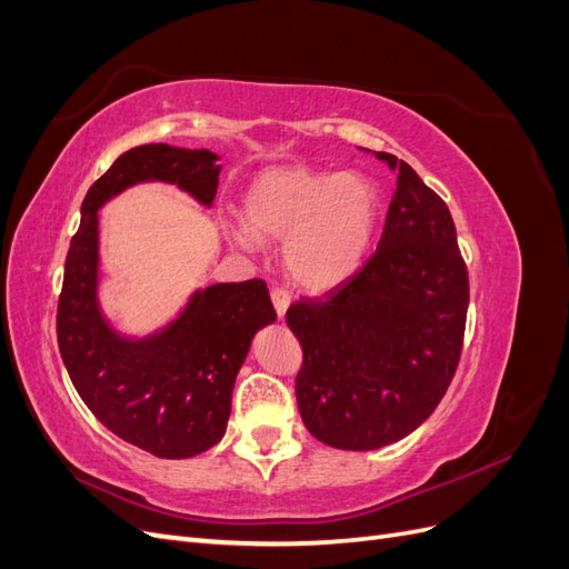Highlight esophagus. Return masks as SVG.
<instances>
[{
    "mask_svg": "<svg viewBox=\"0 0 569 569\" xmlns=\"http://www.w3.org/2000/svg\"><path fill=\"white\" fill-rule=\"evenodd\" d=\"M270 299H272V306H274V313H278V318L282 320V318H284V313H287L289 303H291L289 291H287V289H282V287H274V289L270 291Z\"/></svg>",
    "mask_w": 569,
    "mask_h": 569,
    "instance_id": "obj_1",
    "label": "esophagus"
}]
</instances>
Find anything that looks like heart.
<instances>
[{
    "instance_id": "1",
    "label": "heart",
    "mask_w": 569,
    "mask_h": 569,
    "mask_svg": "<svg viewBox=\"0 0 569 569\" xmlns=\"http://www.w3.org/2000/svg\"><path fill=\"white\" fill-rule=\"evenodd\" d=\"M382 201L370 178L282 163L256 173L242 192L234 242L256 251L284 242L289 278L311 291H330L360 270L380 226Z\"/></svg>"
}]
</instances>
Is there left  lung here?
<instances>
[{"label": "left lung", "instance_id": "left-lung-1", "mask_svg": "<svg viewBox=\"0 0 569 569\" xmlns=\"http://www.w3.org/2000/svg\"><path fill=\"white\" fill-rule=\"evenodd\" d=\"M372 153L396 176L375 256L325 301L287 311L303 349L301 420L341 451L382 449L432 416L458 368L470 303L449 206L406 161Z\"/></svg>", "mask_w": 569, "mask_h": 569}]
</instances>
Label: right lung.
I'll list each match as a JSON object with an SVG mask.
<instances>
[{"label": "right lung", "mask_w": 569, "mask_h": 569, "mask_svg": "<svg viewBox=\"0 0 569 569\" xmlns=\"http://www.w3.org/2000/svg\"><path fill=\"white\" fill-rule=\"evenodd\" d=\"M209 149L142 144L113 161L80 209L66 256L57 337L63 366L94 418L157 458H192L226 435L237 372L253 335L274 322L263 280L197 287L147 335H126L101 308V206L144 182L176 184L211 209L222 166Z\"/></svg>", "instance_id": "obj_1"}]
</instances>
